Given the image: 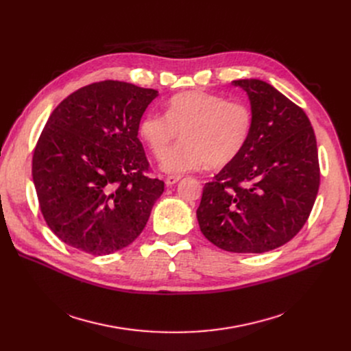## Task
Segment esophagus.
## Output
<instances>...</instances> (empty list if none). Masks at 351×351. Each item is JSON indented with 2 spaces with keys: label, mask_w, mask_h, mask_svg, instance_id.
Returning a JSON list of instances; mask_svg holds the SVG:
<instances>
[{
  "label": "esophagus",
  "mask_w": 351,
  "mask_h": 351,
  "mask_svg": "<svg viewBox=\"0 0 351 351\" xmlns=\"http://www.w3.org/2000/svg\"><path fill=\"white\" fill-rule=\"evenodd\" d=\"M180 179H182V176H179V175H169L168 178H166V185L172 186V185H175V183H178Z\"/></svg>",
  "instance_id": "esophagus-1"
}]
</instances>
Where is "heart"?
<instances>
[{"label": "heart", "instance_id": "1", "mask_svg": "<svg viewBox=\"0 0 351 351\" xmlns=\"http://www.w3.org/2000/svg\"><path fill=\"white\" fill-rule=\"evenodd\" d=\"M253 129V110L241 101L204 90L172 97L166 112H149L139 122V136L162 159L182 132L184 139L166 156L162 168L183 173L209 165L213 169L232 163L246 147Z\"/></svg>", "mask_w": 351, "mask_h": 351}]
</instances>
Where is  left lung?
Listing matches in <instances>:
<instances>
[{"label":"left lung","instance_id":"obj_1","mask_svg":"<svg viewBox=\"0 0 351 351\" xmlns=\"http://www.w3.org/2000/svg\"><path fill=\"white\" fill-rule=\"evenodd\" d=\"M253 110L250 139L205 183L196 210L202 233L233 253L280 247L307 222L320 186L315 131L304 110L261 80H239Z\"/></svg>","mask_w":351,"mask_h":351}]
</instances>
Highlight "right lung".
<instances>
[{
  "instance_id": "right-lung-1",
  "label": "right lung",
  "mask_w": 351,
  "mask_h": 351,
  "mask_svg": "<svg viewBox=\"0 0 351 351\" xmlns=\"http://www.w3.org/2000/svg\"><path fill=\"white\" fill-rule=\"evenodd\" d=\"M158 90L121 81L82 86L52 110L32 155L41 213L68 246L118 252L142 233L165 183L138 138Z\"/></svg>"
}]
</instances>
